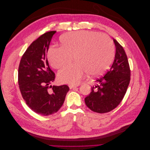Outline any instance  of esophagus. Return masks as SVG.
Returning a JSON list of instances; mask_svg holds the SVG:
<instances>
[{
	"mask_svg": "<svg viewBox=\"0 0 150 150\" xmlns=\"http://www.w3.org/2000/svg\"><path fill=\"white\" fill-rule=\"evenodd\" d=\"M76 86H77L76 85H74V84H69V88H70V89L76 88Z\"/></svg>",
	"mask_w": 150,
	"mask_h": 150,
	"instance_id": "esophagus-1",
	"label": "esophagus"
}]
</instances>
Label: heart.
<instances>
[{"mask_svg": "<svg viewBox=\"0 0 150 150\" xmlns=\"http://www.w3.org/2000/svg\"><path fill=\"white\" fill-rule=\"evenodd\" d=\"M60 41L62 47H51L48 50L47 57L51 66L60 69L72 61V56L76 61L59 72L58 79L62 83L76 84L86 72L91 76L100 74L114 58V42L106 34L74 31L62 35Z\"/></svg>", "mask_w": 150, "mask_h": 150, "instance_id": "obj_1", "label": "heart"}]
</instances>
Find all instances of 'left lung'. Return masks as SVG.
I'll return each instance as SVG.
<instances>
[{"mask_svg":"<svg viewBox=\"0 0 150 150\" xmlns=\"http://www.w3.org/2000/svg\"><path fill=\"white\" fill-rule=\"evenodd\" d=\"M115 60L111 68L104 76L96 80L97 86L84 99L91 110L105 113L114 110L123 99L130 81L131 72L125 50L116 40Z\"/></svg>","mask_w":150,"mask_h":150,"instance_id":"left-lung-1","label":"left lung"}]
</instances>
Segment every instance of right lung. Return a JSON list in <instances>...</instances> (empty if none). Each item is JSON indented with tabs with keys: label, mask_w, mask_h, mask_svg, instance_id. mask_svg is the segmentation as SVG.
Segmentation results:
<instances>
[{
	"label": "right lung",
	"mask_w": 150,
	"mask_h": 150,
	"mask_svg": "<svg viewBox=\"0 0 150 150\" xmlns=\"http://www.w3.org/2000/svg\"><path fill=\"white\" fill-rule=\"evenodd\" d=\"M56 33L47 32L34 40L22 56L18 70L22 98L32 110L42 116L58 111L69 90L67 85H51L55 74L49 67L46 54Z\"/></svg>",
	"instance_id": "obj_1"
}]
</instances>
